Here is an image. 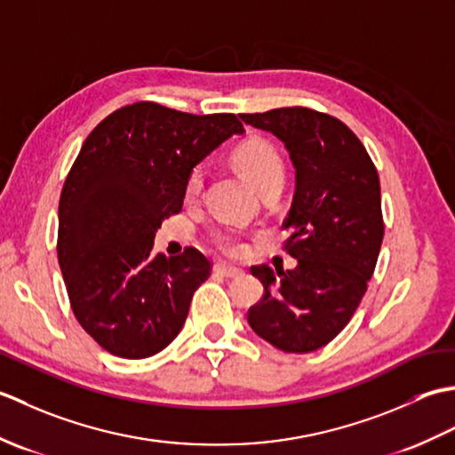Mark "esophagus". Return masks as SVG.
Segmentation results:
<instances>
[{
	"label": "esophagus",
	"instance_id": "esophagus-1",
	"mask_svg": "<svg viewBox=\"0 0 455 455\" xmlns=\"http://www.w3.org/2000/svg\"><path fill=\"white\" fill-rule=\"evenodd\" d=\"M215 272L222 277H238L243 275V269L235 267V266H228V264H217L215 266Z\"/></svg>",
	"mask_w": 455,
	"mask_h": 455
}]
</instances>
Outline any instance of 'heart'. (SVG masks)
I'll list each match as a JSON object with an SVG mask.
<instances>
[{"label":"heart","mask_w":455,"mask_h":455,"mask_svg":"<svg viewBox=\"0 0 455 455\" xmlns=\"http://www.w3.org/2000/svg\"><path fill=\"white\" fill-rule=\"evenodd\" d=\"M235 166L240 170V173L252 183V186L262 191L264 188L272 186V183L282 181L283 183V162L279 158L277 150L272 144L266 140H250L244 147H240L235 152ZM203 188V170L193 168L186 181V196L196 197ZM215 244L219 250L227 254H240L244 250V243L236 230L233 228H222L217 230Z\"/></svg>","instance_id":"b5f03b06"}]
</instances>
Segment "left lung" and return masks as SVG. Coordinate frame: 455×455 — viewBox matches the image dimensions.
I'll list each match as a JSON object with an SVG mask.
<instances>
[{
    "label": "left lung",
    "mask_w": 455,
    "mask_h": 455,
    "mask_svg": "<svg viewBox=\"0 0 455 455\" xmlns=\"http://www.w3.org/2000/svg\"><path fill=\"white\" fill-rule=\"evenodd\" d=\"M240 119L282 140L295 168L283 227L297 267H252L264 297L248 323L279 350L315 352L350 323L373 275L383 240L379 176L360 139L331 115L283 108Z\"/></svg>",
    "instance_id": "8db88e82"
}]
</instances>
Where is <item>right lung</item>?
Listing matches in <instances>:
<instances>
[{
  "mask_svg": "<svg viewBox=\"0 0 455 455\" xmlns=\"http://www.w3.org/2000/svg\"><path fill=\"white\" fill-rule=\"evenodd\" d=\"M243 132L236 115L140 101L85 139L58 205V264L76 318L109 354L142 360L180 334L211 262L196 248L154 254V236L181 211L189 172Z\"/></svg>",
  "mask_w": 455,
  "mask_h": 455,
  "instance_id": "obj_1",
  "label": "right lung"
}]
</instances>
